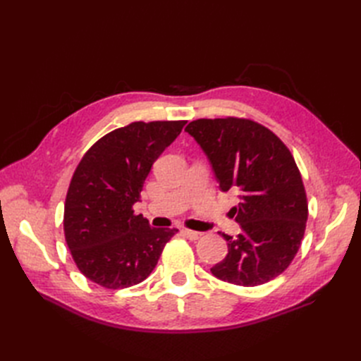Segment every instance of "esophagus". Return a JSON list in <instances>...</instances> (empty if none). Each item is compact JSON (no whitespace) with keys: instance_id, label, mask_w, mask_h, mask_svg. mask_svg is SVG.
Returning <instances> with one entry per match:
<instances>
[{"instance_id":"1","label":"esophagus","mask_w":361,"mask_h":361,"mask_svg":"<svg viewBox=\"0 0 361 361\" xmlns=\"http://www.w3.org/2000/svg\"><path fill=\"white\" fill-rule=\"evenodd\" d=\"M183 235L187 236V238H190V239H192V241H195V239H199L200 236H202V233L200 232H195V231H190V228H183Z\"/></svg>"}]
</instances>
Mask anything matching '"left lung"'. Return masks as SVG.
<instances>
[{
    "mask_svg": "<svg viewBox=\"0 0 361 361\" xmlns=\"http://www.w3.org/2000/svg\"><path fill=\"white\" fill-rule=\"evenodd\" d=\"M185 130L203 149L221 191H239L241 199L232 212L243 232L235 238L221 233L228 253L211 272L238 286L276 279L297 255L309 216L290 150L250 118H199Z\"/></svg>",
    "mask_w": 361,
    "mask_h": 361,
    "instance_id": "1",
    "label": "left lung"
}]
</instances>
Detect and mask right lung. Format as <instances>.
I'll return each mask as SVG.
<instances>
[{"label":"right lung","instance_id":"add662e5","mask_svg":"<svg viewBox=\"0 0 361 361\" xmlns=\"http://www.w3.org/2000/svg\"><path fill=\"white\" fill-rule=\"evenodd\" d=\"M185 120L134 122L104 135L85 152L64 202V238L82 274L106 289L149 277L178 228L149 226L133 206L145 180Z\"/></svg>","mask_w":361,"mask_h":361}]
</instances>
